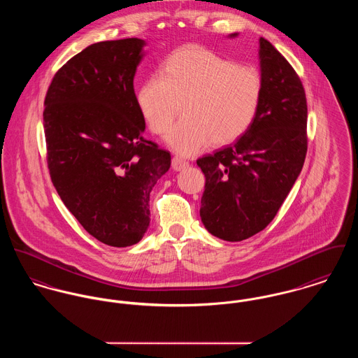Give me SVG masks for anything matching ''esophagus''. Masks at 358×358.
Returning a JSON list of instances; mask_svg holds the SVG:
<instances>
[{
  "instance_id": "34e87169",
  "label": "esophagus",
  "mask_w": 358,
  "mask_h": 358,
  "mask_svg": "<svg viewBox=\"0 0 358 358\" xmlns=\"http://www.w3.org/2000/svg\"><path fill=\"white\" fill-rule=\"evenodd\" d=\"M189 166V162L180 159V157H173L172 159V168L173 171H183Z\"/></svg>"
}]
</instances>
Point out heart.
I'll use <instances>...</instances> for the list:
<instances>
[{
    "label": "heart",
    "instance_id": "1",
    "mask_svg": "<svg viewBox=\"0 0 358 358\" xmlns=\"http://www.w3.org/2000/svg\"><path fill=\"white\" fill-rule=\"evenodd\" d=\"M262 79L257 69L238 65L217 53L186 45L163 65V75L149 76L136 94L138 108L155 134H166L168 145L193 156L215 145L239 139L260 109Z\"/></svg>",
    "mask_w": 358,
    "mask_h": 358
}]
</instances>
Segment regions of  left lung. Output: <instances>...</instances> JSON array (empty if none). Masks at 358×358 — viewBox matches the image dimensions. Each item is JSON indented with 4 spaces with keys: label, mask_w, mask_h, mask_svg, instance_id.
Wrapping results in <instances>:
<instances>
[{
    "label": "left lung",
    "mask_w": 358,
    "mask_h": 358,
    "mask_svg": "<svg viewBox=\"0 0 358 358\" xmlns=\"http://www.w3.org/2000/svg\"><path fill=\"white\" fill-rule=\"evenodd\" d=\"M259 55L262 98L253 124L234 145L196 160L206 179L201 220L228 242L248 239L273 220L308 150V106L299 76L265 38Z\"/></svg>",
    "instance_id": "obj_1"
}]
</instances>
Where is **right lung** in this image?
Returning <instances> with one entry per match:
<instances>
[{
	"label": "right lung",
	"mask_w": 358,
	"mask_h": 358,
	"mask_svg": "<svg viewBox=\"0 0 358 358\" xmlns=\"http://www.w3.org/2000/svg\"><path fill=\"white\" fill-rule=\"evenodd\" d=\"M145 45L126 38L87 46L56 72L45 97L53 186L83 228L115 248L142 239L150 192L171 166L169 152L142 135L134 76Z\"/></svg>",
	"instance_id": "add662e5"
}]
</instances>
